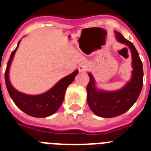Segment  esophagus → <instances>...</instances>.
Returning <instances> with one entry per match:
<instances>
[{"mask_svg": "<svg viewBox=\"0 0 151 151\" xmlns=\"http://www.w3.org/2000/svg\"><path fill=\"white\" fill-rule=\"evenodd\" d=\"M88 69V65L87 64H81L78 67V70L80 72H83V71H86Z\"/></svg>", "mask_w": 151, "mask_h": 151, "instance_id": "1", "label": "esophagus"}]
</instances>
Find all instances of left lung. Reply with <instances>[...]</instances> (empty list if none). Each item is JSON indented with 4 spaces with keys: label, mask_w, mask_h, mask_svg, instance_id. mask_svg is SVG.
Wrapping results in <instances>:
<instances>
[{
    "label": "left lung",
    "mask_w": 151,
    "mask_h": 151,
    "mask_svg": "<svg viewBox=\"0 0 151 151\" xmlns=\"http://www.w3.org/2000/svg\"><path fill=\"white\" fill-rule=\"evenodd\" d=\"M118 41L127 45L131 50L133 73L131 81L122 90L114 92L99 91L95 88L94 80L89 73L90 81L87 85V102L96 115L103 118H114L121 115L130 109L137 101L143 85L142 63L137 50L129 41L117 31L114 32Z\"/></svg>",
    "instance_id": "8db88e82"
}]
</instances>
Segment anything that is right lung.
<instances>
[{
    "mask_svg": "<svg viewBox=\"0 0 151 151\" xmlns=\"http://www.w3.org/2000/svg\"><path fill=\"white\" fill-rule=\"evenodd\" d=\"M20 41L18 42L17 47ZM17 47L11 53L4 73L5 84L10 97L13 99L14 103L16 104L17 106L29 115L36 118H45L52 115L61 106V103L64 100L65 90L69 86V85L73 81L74 78L78 73V70H75L71 74L65 77L64 78L60 80L51 90L43 94L36 96L24 94L15 90L12 86V85L10 84L9 80V70L10 64L13 58L14 53L17 50Z\"/></svg>",
    "mask_w": 151,
    "mask_h": 151,
    "instance_id": "1",
    "label": "right lung"
}]
</instances>
